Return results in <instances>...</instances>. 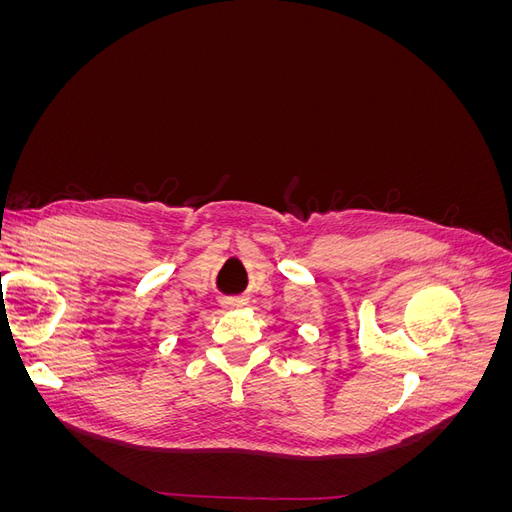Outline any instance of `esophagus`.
<instances>
[{"label": "esophagus", "instance_id": "1", "mask_svg": "<svg viewBox=\"0 0 512 512\" xmlns=\"http://www.w3.org/2000/svg\"><path fill=\"white\" fill-rule=\"evenodd\" d=\"M222 305H224L226 309H237V307H243V305H245V299H243V297H228V299L222 301Z\"/></svg>", "mask_w": 512, "mask_h": 512}]
</instances>
